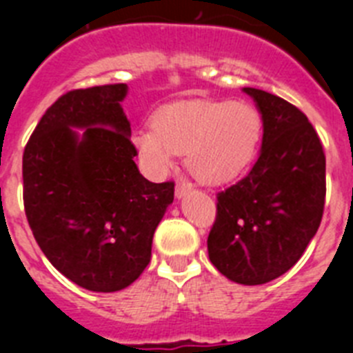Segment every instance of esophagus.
Returning a JSON list of instances; mask_svg holds the SVG:
<instances>
[{
    "mask_svg": "<svg viewBox=\"0 0 353 353\" xmlns=\"http://www.w3.org/2000/svg\"><path fill=\"white\" fill-rule=\"evenodd\" d=\"M191 182H187L185 179H180L179 182H176V185H174V192H176V196H179V198H182L183 194H185L187 191H189V189H191Z\"/></svg>",
    "mask_w": 353,
    "mask_h": 353,
    "instance_id": "1",
    "label": "esophagus"
}]
</instances>
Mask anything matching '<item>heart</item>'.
<instances>
[{"mask_svg":"<svg viewBox=\"0 0 353 353\" xmlns=\"http://www.w3.org/2000/svg\"><path fill=\"white\" fill-rule=\"evenodd\" d=\"M154 130L134 134L143 164L154 173L185 154L199 182H230L251 162L263 134V114L248 101H201L168 105L152 120Z\"/></svg>","mask_w":353,"mask_h":353,"instance_id":"1","label":"heart"}]
</instances>
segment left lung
<instances>
[{"mask_svg": "<svg viewBox=\"0 0 353 353\" xmlns=\"http://www.w3.org/2000/svg\"><path fill=\"white\" fill-rule=\"evenodd\" d=\"M263 114V141L252 170L217 192L208 233L212 265L240 285H263L301 260L322 223L325 154L301 109L281 97L244 88Z\"/></svg>", "mask_w": 353, "mask_h": 353, "instance_id": "obj_1", "label": "left lung"}]
</instances>
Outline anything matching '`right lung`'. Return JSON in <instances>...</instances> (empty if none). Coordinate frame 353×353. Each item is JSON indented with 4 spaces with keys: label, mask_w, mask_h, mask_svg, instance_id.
Wrapping results in <instances>:
<instances>
[{
    "label": "right lung",
    "mask_w": 353,
    "mask_h": 353,
    "mask_svg": "<svg viewBox=\"0 0 353 353\" xmlns=\"http://www.w3.org/2000/svg\"><path fill=\"white\" fill-rule=\"evenodd\" d=\"M125 95L123 83L67 92L23 154L24 212L37 244L92 292H118L141 276L174 196V182H148L134 162ZM72 126L83 129L81 139Z\"/></svg>",
    "instance_id": "obj_1"
}]
</instances>
